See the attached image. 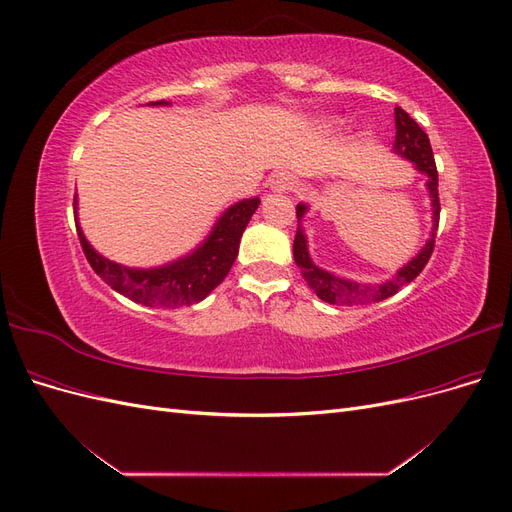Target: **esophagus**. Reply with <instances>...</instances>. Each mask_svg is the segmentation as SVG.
<instances>
[{
  "label": "esophagus",
  "mask_w": 512,
  "mask_h": 512,
  "mask_svg": "<svg viewBox=\"0 0 512 512\" xmlns=\"http://www.w3.org/2000/svg\"><path fill=\"white\" fill-rule=\"evenodd\" d=\"M269 188L273 192H286V190H292L294 188V177L288 175V173H273L269 177Z\"/></svg>",
  "instance_id": "34e87169"
}]
</instances>
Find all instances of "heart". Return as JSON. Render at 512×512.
<instances>
[{
  "instance_id": "b5f03b06",
  "label": "heart",
  "mask_w": 512,
  "mask_h": 512,
  "mask_svg": "<svg viewBox=\"0 0 512 512\" xmlns=\"http://www.w3.org/2000/svg\"><path fill=\"white\" fill-rule=\"evenodd\" d=\"M329 126H331V123H329Z\"/></svg>"
}]
</instances>
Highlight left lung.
Wrapping results in <instances>:
<instances>
[{
    "mask_svg": "<svg viewBox=\"0 0 512 512\" xmlns=\"http://www.w3.org/2000/svg\"><path fill=\"white\" fill-rule=\"evenodd\" d=\"M395 143L393 151L397 156L406 158L414 164L418 173L425 175V188L429 192L431 200V235L427 243L421 247L410 262H406L404 267L397 269V273L391 277V280H384L380 284H361L354 280H346V277H339L327 269H320L316 262L309 256V247H307V237L303 232L301 220L307 213V205L299 203L297 205V237H294V262H297L307 286L312 288L318 299L331 305H365V303H378L393 297V294L401 288L410 284L414 277L421 273L427 265V260L431 258L433 252V243H436V230H438V220H440V198H438V170L436 162H433V151L429 145V136L421 130V126L404 111V108L395 106Z\"/></svg>",
    "mask_w": 512,
    "mask_h": 512,
    "instance_id": "8db88e82",
    "label": "left lung"
}]
</instances>
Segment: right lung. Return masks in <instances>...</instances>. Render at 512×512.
<instances>
[{"label":"right lung","mask_w":512,"mask_h":512,"mask_svg":"<svg viewBox=\"0 0 512 512\" xmlns=\"http://www.w3.org/2000/svg\"><path fill=\"white\" fill-rule=\"evenodd\" d=\"M168 104L170 102L166 100L149 102V106ZM258 205V196L243 198L239 203L230 205L220 215V220L215 222L209 237L196 250L173 262H166L162 267L151 269L126 267L98 254L79 226V215H76V230H79V239L91 269L108 286L121 292L123 297L132 299L134 303H143L147 307H179L203 301L213 288H218L224 282L232 262H235L239 254V241L243 230L247 222L252 220ZM76 209H79V200L74 198V213Z\"/></svg>","instance_id":"obj_1"}]
</instances>
